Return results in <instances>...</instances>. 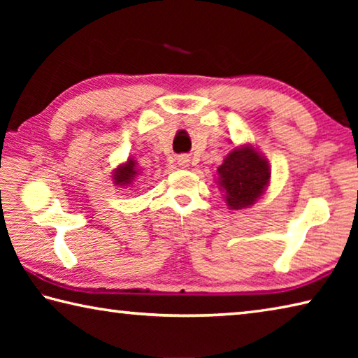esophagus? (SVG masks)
<instances>
[{"label":"esophagus","instance_id":"esophagus-1","mask_svg":"<svg viewBox=\"0 0 358 358\" xmlns=\"http://www.w3.org/2000/svg\"><path fill=\"white\" fill-rule=\"evenodd\" d=\"M187 162H189V159H187V157H180V164L181 166H187Z\"/></svg>","mask_w":358,"mask_h":358}]
</instances>
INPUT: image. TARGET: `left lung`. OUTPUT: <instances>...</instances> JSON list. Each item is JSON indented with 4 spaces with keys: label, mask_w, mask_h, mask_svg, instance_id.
Instances as JSON below:
<instances>
[{
    "label": "left lung",
    "mask_w": 358,
    "mask_h": 358,
    "mask_svg": "<svg viewBox=\"0 0 358 358\" xmlns=\"http://www.w3.org/2000/svg\"><path fill=\"white\" fill-rule=\"evenodd\" d=\"M217 183L232 210L248 208L262 196L270 181V166L250 145L234 148L217 167Z\"/></svg>",
    "instance_id": "obj_1"
}]
</instances>
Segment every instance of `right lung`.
<instances>
[{
    "label": "right lung",
    "mask_w": 358,
    "mask_h": 358,
    "mask_svg": "<svg viewBox=\"0 0 358 358\" xmlns=\"http://www.w3.org/2000/svg\"><path fill=\"white\" fill-rule=\"evenodd\" d=\"M138 175L137 162L134 159H128V162L121 164L113 172V183L118 186H129Z\"/></svg>",
    "instance_id": "right-lung-1"
}]
</instances>
